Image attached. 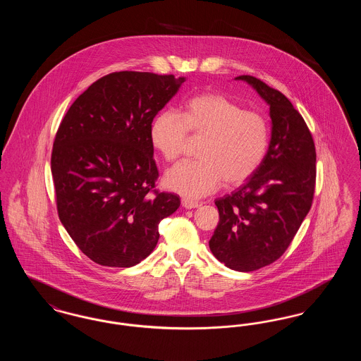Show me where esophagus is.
<instances>
[{
	"instance_id": "34e87169",
	"label": "esophagus",
	"mask_w": 361,
	"mask_h": 361,
	"mask_svg": "<svg viewBox=\"0 0 361 361\" xmlns=\"http://www.w3.org/2000/svg\"><path fill=\"white\" fill-rule=\"evenodd\" d=\"M181 204H183L184 208H187V209H190V208H197V207L200 206V203H199V202L190 200V199H187V197L181 199Z\"/></svg>"
}]
</instances>
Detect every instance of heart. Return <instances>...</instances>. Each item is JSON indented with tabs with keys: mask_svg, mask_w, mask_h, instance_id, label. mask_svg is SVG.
<instances>
[{
	"mask_svg": "<svg viewBox=\"0 0 361 361\" xmlns=\"http://www.w3.org/2000/svg\"><path fill=\"white\" fill-rule=\"evenodd\" d=\"M202 135L199 161H183L165 174V185L187 197H202L226 185H240L265 159L271 131L267 119L221 93H203L184 105L181 116L159 112L150 127L152 143L166 161L183 152L187 133Z\"/></svg>",
	"mask_w": 361,
	"mask_h": 361,
	"instance_id": "1",
	"label": "heart"
}]
</instances>
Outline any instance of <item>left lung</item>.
Returning a JSON list of instances; mask_svg holds the SVG:
<instances>
[{
  "mask_svg": "<svg viewBox=\"0 0 361 361\" xmlns=\"http://www.w3.org/2000/svg\"><path fill=\"white\" fill-rule=\"evenodd\" d=\"M235 80L269 105L271 142L257 172L215 200L219 224L209 249L227 268L252 272L283 256L309 214L317 154L306 121L281 92L252 75Z\"/></svg>",
  "mask_w": 361,
  "mask_h": 361,
  "instance_id": "obj_1",
  "label": "left lung"
}]
</instances>
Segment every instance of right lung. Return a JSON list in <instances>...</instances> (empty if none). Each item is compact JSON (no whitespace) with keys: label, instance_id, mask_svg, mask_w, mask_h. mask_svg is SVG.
I'll list each match as a JSON object with an SVG mask.
<instances>
[{"label":"right lung","instance_id":"right-lung-1","mask_svg":"<svg viewBox=\"0 0 361 361\" xmlns=\"http://www.w3.org/2000/svg\"><path fill=\"white\" fill-rule=\"evenodd\" d=\"M185 77L116 71L71 104L52 147L59 219L80 250L103 267L130 268L147 257L158 224L180 207L155 190L150 127Z\"/></svg>","mask_w":361,"mask_h":361}]
</instances>
